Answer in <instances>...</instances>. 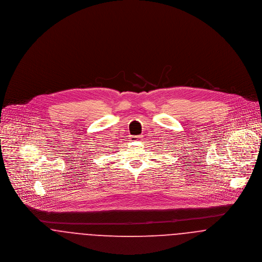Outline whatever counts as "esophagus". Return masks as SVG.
Returning <instances> with one entry per match:
<instances>
[{
    "mask_svg": "<svg viewBox=\"0 0 262 262\" xmlns=\"http://www.w3.org/2000/svg\"><path fill=\"white\" fill-rule=\"evenodd\" d=\"M141 140V136H130L129 141L130 142H139Z\"/></svg>",
    "mask_w": 262,
    "mask_h": 262,
    "instance_id": "1",
    "label": "esophagus"
}]
</instances>
